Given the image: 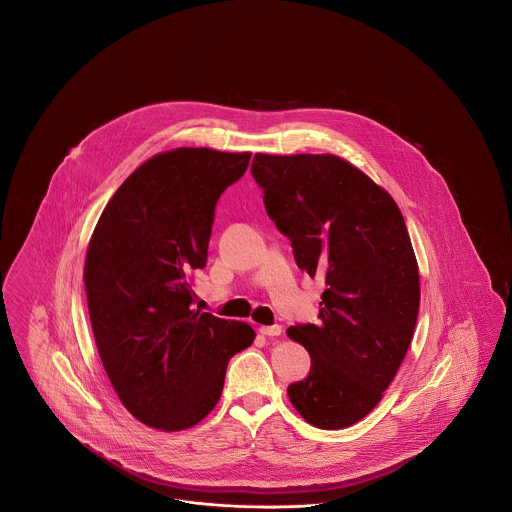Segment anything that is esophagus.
Listing matches in <instances>:
<instances>
[{
    "label": "esophagus",
    "mask_w": 512,
    "mask_h": 512,
    "mask_svg": "<svg viewBox=\"0 0 512 512\" xmlns=\"http://www.w3.org/2000/svg\"><path fill=\"white\" fill-rule=\"evenodd\" d=\"M259 332L263 336H280L282 334V326L280 324H272V326H259Z\"/></svg>",
    "instance_id": "esophagus-1"
}]
</instances>
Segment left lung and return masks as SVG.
<instances>
[{
	"label": "left lung",
	"mask_w": 512,
	"mask_h": 512,
	"mask_svg": "<svg viewBox=\"0 0 512 512\" xmlns=\"http://www.w3.org/2000/svg\"><path fill=\"white\" fill-rule=\"evenodd\" d=\"M251 172L297 267L326 280L320 322L286 332L311 355L290 401L317 428H347L380 403L413 340L420 282L405 219L338 155L255 153Z\"/></svg>",
	"instance_id": "obj_1"
}]
</instances>
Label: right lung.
I'll return each mask as SVG.
<instances>
[{
	"label": "right lung",
	"mask_w": 512,
	"mask_h": 512,
	"mask_svg": "<svg viewBox=\"0 0 512 512\" xmlns=\"http://www.w3.org/2000/svg\"><path fill=\"white\" fill-rule=\"evenodd\" d=\"M251 153L176 147L147 159L105 205L90 238L84 286L99 359L128 413L178 432L219 403L232 355L255 330L192 309L215 205Z\"/></svg>",
	"instance_id": "add662e5"
}]
</instances>
